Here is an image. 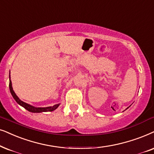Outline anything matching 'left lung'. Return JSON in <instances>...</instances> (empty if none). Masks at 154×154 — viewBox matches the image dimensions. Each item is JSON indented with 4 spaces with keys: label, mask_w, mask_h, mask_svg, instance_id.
Segmentation results:
<instances>
[{
    "label": "left lung",
    "mask_w": 154,
    "mask_h": 154,
    "mask_svg": "<svg viewBox=\"0 0 154 154\" xmlns=\"http://www.w3.org/2000/svg\"><path fill=\"white\" fill-rule=\"evenodd\" d=\"M128 108H129V107H127V109H128Z\"/></svg>",
    "instance_id": "obj_1"
}]
</instances>
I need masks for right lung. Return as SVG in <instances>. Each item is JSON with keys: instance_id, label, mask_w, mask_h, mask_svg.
Masks as SVG:
<instances>
[{"instance_id": "obj_1", "label": "right lung", "mask_w": 154, "mask_h": 154, "mask_svg": "<svg viewBox=\"0 0 154 154\" xmlns=\"http://www.w3.org/2000/svg\"><path fill=\"white\" fill-rule=\"evenodd\" d=\"M9 78H10V79H9V88H10V91H11L12 96L13 97V98L15 99V100L17 102V104H19L20 106L23 107L24 108L27 109V110H28L29 112H34V113H39V112H51V111L55 110V109L59 106L60 103L57 104V105H54V106H51V107H34V106H32V105H29V104L26 103H25V102L22 101L17 96V95L15 94V93L13 91V86H12V82H11V75H9Z\"/></svg>"}]
</instances>
